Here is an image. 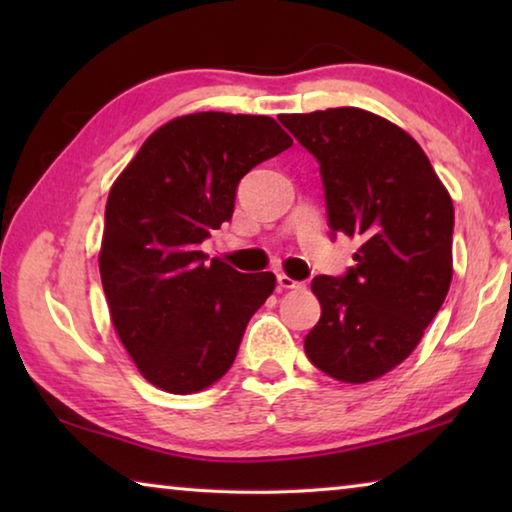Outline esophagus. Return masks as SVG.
I'll use <instances>...</instances> for the list:
<instances>
[{
    "label": "esophagus",
    "instance_id": "esophagus-1",
    "mask_svg": "<svg viewBox=\"0 0 512 512\" xmlns=\"http://www.w3.org/2000/svg\"><path fill=\"white\" fill-rule=\"evenodd\" d=\"M277 284H280V289H305V284L298 280H291V277L284 273L277 275Z\"/></svg>",
    "mask_w": 512,
    "mask_h": 512
}]
</instances>
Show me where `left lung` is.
<instances>
[{
    "mask_svg": "<svg viewBox=\"0 0 512 512\" xmlns=\"http://www.w3.org/2000/svg\"><path fill=\"white\" fill-rule=\"evenodd\" d=\"M314 155L332 237L359 239L345 275H316L320 320L305 336L325 375L363 384L402 363L452 282L454 205L420 144L361 108L282 115Z\"/></svg>",
    "mask_w": 512,
    "mask_h": 512,
    "instance_id": "1",
    "label": "left lung"
}]
</instances>
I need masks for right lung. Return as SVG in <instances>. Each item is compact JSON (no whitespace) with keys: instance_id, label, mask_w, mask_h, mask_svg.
I'll return each instance as SVG.
<instances>
[{"instance_id":"right-lung-1","label":"right lung","mask_w":512,"mask_h":512,"mask_svg":"<svg viewBox=\"0 0 512 512\" xmlns=\"http://www.w3.org/2000/svg\"><path fill=\"white\" fill-rule=\"evenodd\" d=\"M293 144L264 115L196 112L158 128L112 185L99 271L112 325L153 386L187 395L230 370L273 273L201 250L232 219L241 178Z\"/></svg>"}]
</instances>
